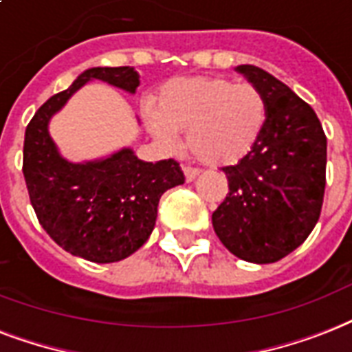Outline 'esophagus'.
<instances>
[{
  "label": "esophagus",
  "mask_w": 352,
  "mask_h": 352,
  "mask_svg": "<svg viewBox=\"0 0 352 352\" xmlns=\"http://www.w3.org/2000/svg\"><path fill=\"white\" fill-rule=\"evenodd\" d=\"M184 174H185V179H187V182H195L196 176L200 174V170L195 167H184Z\"/></svg>",
  "instance_id": "obj_1"
}]
</instances>
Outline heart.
Instances as JSON below:
<instances>
[{
  "instance_id": "b5f03b06",
  "label": "heart",
  "mask_w": 352,
  "mask_h": 352,
  "mask_svg": "<svg viewBox=\"0 0 352 352\" xmlns=\"http://www.w3.org/2000/svg\"><path fill=\"white\" fill-rule=\"evenodd\" d=\"M145 117L148 132L163 146L173 148L176 132H187V148L200 162L226 167L244 160L257 145L268 106L253 84L195 75L163 84Z\"/></svg>"
}]
</instances>
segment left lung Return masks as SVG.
I'll use <instances>...</instances> for the list:
<instances>
[{"label":"left lung","instance_id":"1","mask_svg":"<svg viewBox=\"0 0 352 352\" xmlns=\"http://www.w3.org/2000/svg\"><path fill=\"white\" fill-rule=\"evenodd\" d=\"M235 72L263 91L268 117L244 160L224 167L230 192L213 213L214 233L255 264L287 257L314 230L325 195L327 138L316 111L257 65Z\"/></svg>","mask_w":352,"mask_h":352}]
</instances>
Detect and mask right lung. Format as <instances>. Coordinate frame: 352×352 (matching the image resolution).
Segmentation results:
<instances>
[{
    "instance_id": "right-lung-1",
    "label": "right lung",
    "mask_w": 352,
    "mask_h": 352,
    "mask_svg": "<svg viewBox=\"0 0 352 352\" xmlns=\"http://www.w3.org/2000/svg\"><path fill=\"white\" fill-rule=\"evenodd\" d=\"M91 80L135 94L138 72L91 67L40 106L27 124L23 176L29 198L47 235L72 255L91 263H117L138 252L151 236L157 204L167 189L185 182L174 160L141 162L130 146L91 162L73 163L60 154L49 122Z\"/></svg>"
}]
</instances>
